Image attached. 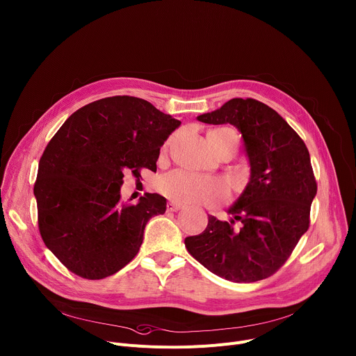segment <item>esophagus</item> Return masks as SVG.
I'll list each match as a JSON object with an SVG mask.
<instances>
[{"instance_id": "1", "label": "esophagus", "mask_w": 356, "mask_h": 356, "mask_svg": "<svg viewBox=\"0 0 356 356\" xmlns=\"http://www.w3.org/2000/svg\"><path fill=\"white\" fill-rule=\"evenodd\" d=\"M166 207H168V211H179V210H181V209H183V206H181V204L175 203V202H169Z\"/></svg>"}]
</instances>
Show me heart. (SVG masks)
Segmentation results:
<instances>
[{
	"label": "heart",
	"instance_id": "1",
	"mask_svg": "<svg viewBox=\"0 0 356 356\" xmlns=\"http://www.w3.org/2000/svg\"><path fill=\"white\" fill-rule=\"evenodd\" d=\"M209 145L214 152L222 146H234L238 142V135L229 127H221L207 135ZM160 193L179 203H199L214 206L227 197V187L220 180L193 175L184 170H173L157 180Z\"/></svg>",
	"mask_w": 356,
	"mask_h": 356
}]
</instances>
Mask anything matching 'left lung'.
Wrapping results in <instances>:
<instances>
[{
    "label": "left lung",
    "instance_id": "left-lung-1",
    "mask_svg": "<svg viewBox=\"0 0 356 356\" xmlns=\"http://www.w3.org/2000/svg\"><path fill=\"white\" fill-rule=\"evenodd\" d=\"M197 120L230 123L238 129L250 180L229 209L232 220L210 216L202 234L186 237V248L221 278L233 282L264 280L288 260L308 230L316 195L309 152L285 119L255 99H230ZM236 220L241 222L238 228L234 227Z\"/></svg>",
    "mask_w": 356,
    "mask_h": 356
}]
</instances>
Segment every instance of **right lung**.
I'll return each mask as SVG.
<instances>
[{"label":"right lung","mask_w":356,"mask_h":356,"mask_svg":"<svg viewBox=\"0 0 356 356\" xmlns=\"http://www.w3.org/2000/svg\"><path fill=\"white\" fill-rule=\"evenodd\" d=\"M180 123L145 99L112 96L59 127L40 160L34 196L41 237L70 271L101 280L134 260L166 199L146 193L136 204L122 202L123 172H156L160 147Z\"/></svg>","instance_id":"add662e5"}]
</instances>
